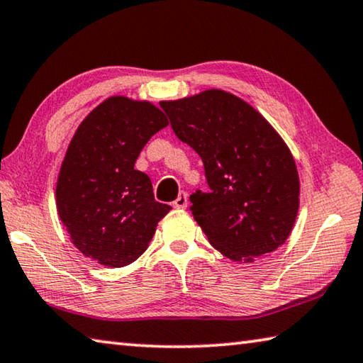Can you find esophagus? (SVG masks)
Masks as SVG:
<instances>
[{
    "instance_id": "obj_1",
    "label": "esophagus",
    "mask_w": 363,
    "mask_h": 363,
    "mask_svg": "<svg viewBox=\"0 0 363 363\" xmlns=\"http://www.w3.org/2000/svg\"><path fill=\"white\" fill-rule=\"evenodd\" d=\"M172 206L175 208H185L188 206V198H186V193H180L177 196V199L172 202Z\"/></svg>"
}]
</instances>
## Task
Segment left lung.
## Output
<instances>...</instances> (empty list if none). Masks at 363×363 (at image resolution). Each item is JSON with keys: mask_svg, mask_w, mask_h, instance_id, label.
<instances>
[{"mask_svg": "<svg viewBox=\"0 0 363 363\" xmlns=\"http://www.w3.org/2000/svg\"><path fill=\"white\" fill-rule=\"evenodd\" d=\"M172 129L204 162L211 193L189 201L194 220L221 255L239 263L289 239L300 178L282 137L255 108L220 89L161 101Z\"/></svg>", "mask_w": 363, "mask_h": 363, "instance_id": "left-lung-1", "label": "left lung"}]
</instances>
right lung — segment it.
<instances>
[{"mask_svg": "<svg viewBox=\"0 0 363 363\" xmlns=\"http://www.w3.org/2000/svg\"><path fill=\"white\" fill-rule=\"evenodd\" d=\"M169 121L150 101L114 95L76 129L57 178V212L73 245L108 268L148 249L170 206L155 199L150 177L135 170L148 140Z\"/></svg>", "mask_w": 363, "mask_h": 363, "instance_id": "add662e5", "label": "right lung"}]
</instances>
